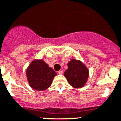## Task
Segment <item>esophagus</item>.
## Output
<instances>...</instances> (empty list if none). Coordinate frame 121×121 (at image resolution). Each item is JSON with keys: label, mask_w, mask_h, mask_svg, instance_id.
Segmentation results:
<instances>
[{"label": "esophagus", "mask_w": 121, "mask_h": 121, "mask_svg": "<svg viewBox=\"0 0 121 121\" xmlns=\"http://www.w3.org/2000/svg\"><path fill=\"white\" fill-rule=\"evenodd\" d=\"M58 73L59 74H62L63 73V71H61V70H60V71H58Z\"/></svg>", "instance_id": "esophagus-1"}]
</instances>
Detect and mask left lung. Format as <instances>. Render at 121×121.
<instances>
[{"label": "left lung", "mask_w": 121, "mask_h": 121, "mask_svg": "<svg viewBox=\"0 0 121 121\" xmlns=\"http://www.w3.org/2000/svg\"><path fill=\"white\" fill-rule=\"evenodd\" d=\"M68 69L64 75L69 84L75 88H81L85 85L89 77L87 68L80 61L73 59L68 63Z\"/></svg>", "instance_id": "8db88e82"}]
</instances>
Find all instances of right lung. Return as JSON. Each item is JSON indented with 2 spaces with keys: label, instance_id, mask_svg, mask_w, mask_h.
Wrapping results in <instances>:
<instances>
[{
  "label": "right lung",
  "instance_id": "add662e5",
  "mask_svg": "<svg viewBox=\"0 0 121 121\" xmlns=\"http://www.w3.org/2000/svg\"><path fill=\"white\" fill-rule=\"evenodd\" d=\"M29 84L32 89L42 91L51 86L57 73L42 60H35L30 64L26 70Z\"/></svg>",
  "mask_w": 121,
  "mask_h": 121
}]
</instances>
